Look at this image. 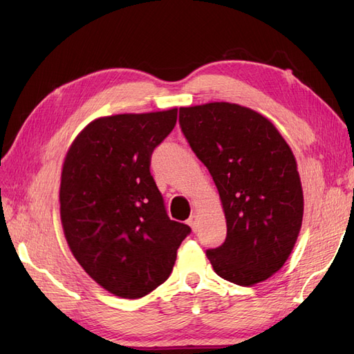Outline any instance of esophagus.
Instances as JSON below:
<instances>
[{
    "label": "esophagus",
    "instance_id": "34e87169",
    "mask_svg": "<svg viewBox=\"0 0 354 354\" xmlns=\"http://www.w3.org/2000/svg\"><path fill=\"white\" fill-rule=\"evenodd\" d=\"M187 224L192 227V230L196 232L198 230V224H199L198 223V214H192V216L187 220Z\"/></svg>",
    "mask_w": 354,
    "mask_h": 354
}]
</instances>
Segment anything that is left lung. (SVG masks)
<instances>
[{
    "instance_id": "obj_1",
    "label": "left lung",
    "mask_w": 354,
    "mask_h": 354,
    "mask_svg": "<svg viewBox=\"0 0 354 354\" xmlns=\"http://www.w3.org/2000/svg\"><path fill=\"white\" fill-rule=\"evenodd\" d=\"M180 127L218 189L227 238L207 257L223 279L252 286L291 255L304 196L291 147L264 115L229 102L180 108Z\"/></svg>"
}]
</instances>
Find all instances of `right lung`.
I'll list each match as a JSON object with an SVG mask.
<instances>
[{
    "label": "right lung",
    "instance_id": "right-lung-1",
    "mask_svg": "<svg viewBox=\"0 0 354 354\" xmlns=\"http://www.w3.org/2000/svg\"><path fill=\"white\" fill-rule=\"evenodd\" d=\"M177 108L102 116L73 138L60 176V220L91 279L128 299L152 292L173 270L190 233L169 220L151 155L173 131Z\"/></svg>",
    "mask_w": 354,
    "mask_h": 354
}]
</instances>
